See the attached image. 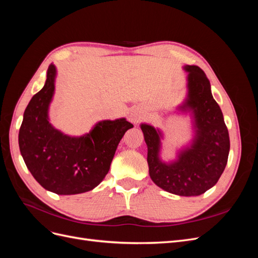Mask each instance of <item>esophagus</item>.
I'll use <instances>...</instances> for the list:
<instances>
[{"mask_svg":"<svg viewBox=\"0 0 258 258\" xmlns=\"http://www.w3.org/2000/svg\"><path fill=\"white\" fill-rule=\"evenodd\" d=\"M141 112L140 111H132L131 113H130V115H129V120L131 121V122H134V123H137L140 119H141Z\"/></svg>","mask_w":258,"mask_h":258,"instance_id":"34e87169","label":"esophagus"}]
</instances>
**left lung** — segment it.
<instances>
[{"label":"left lung","instance_id":"8db88e82","mask_svg":"<svg viewBox=\"0 0 258 258\" xmlns=\"http://www.w3.org/2000/svg\"><path fill=\"white\" fill-rule=\"evenodd\" d=\"M187 72L186 97L176 111L190 116L192 138L175 152V158L163 160V132L150 123L141 127L147 145L148 172L161 189L177 196H199L217 183L227 165L229 135L220 105L216 103L205 72L196 66H184Z\"/></svg>","mask_w":258,"mask_h":258}]
</instances>
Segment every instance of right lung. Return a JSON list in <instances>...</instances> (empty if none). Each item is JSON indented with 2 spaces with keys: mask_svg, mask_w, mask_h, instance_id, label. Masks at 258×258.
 <instances>
[{
  "mask_svg": "<svg viewBox=\"0 0 258 258\" xmlns=\"http://www.w3.org/2000/svg\"><path fill=\"white\" fill-rule=\"evenodd\" d=\"M57 69L47 70L44 87L32 97L23 113L19 148L31 174L46 190L76 195L92 190L107 174L126 131L127 119H104L82 136H69L49 121V107L56 88Z\"/></svg>",
  "mask_w": 258,
  "mask_h": 258,
  "instance_id": "obj_1",
  "label": "right lung"
}]
</instances>
